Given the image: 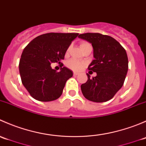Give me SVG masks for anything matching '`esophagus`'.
Instances as JSON below:
<instances>
[{
    "instance_id": "obj_1",
    "label": "esophagus",
    "mask_w": 146,
    "mask_h": 146,
    "mask_svg": "<svg viewBox=\"0 0 146 146\" xmlns=\"http://www.w3.org/2000/svg\"><path fill=\"white\" fill-rule=\"evenodd\" d=\"M78 74H79V73H78V72H73V76H78Z\"/></svg>"
}]
</instances>
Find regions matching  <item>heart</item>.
Masks as SVG:
<instances>
[{
    "label": "heart",
    "mask_w": 146,
    "mask_h": 146,
    "mask_svg": "<svg viewBox=\"0 0 146 146\" xmlns=\"http://www.w3.org/2000/svg\"><path fill=\"white\" fill-rule=\"evenodd\" d=\"M88 45H90V44L88 42H82L81 44H80V47H81V48L82 49L83 48H85V46H87ZM70 48H71V46H69L68 48L67 51H66V54H68L69 51H70ZM85 64L84 62H80V61H77V60L76 59H71L70 60V61H68L67 63V66L68 67L70 68V69H72V70H82V68H83V66H85Z\"/></svg>",
    "instance_id": "heart-1"
}]
</instances>
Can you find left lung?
Segmentation results:
<instances>
[{"mask_svg":"<svg viewBox=\"0 0 146 146\" xmlns=\"http://www.w3.org/2000/svg\"><path fill=\"white\" fill-rule=\"evenodd\" d=\"M92 44L94 60L88 66L90 72L97 76L90 78L80 88L88 100L104 102L111 100L121 88L127 74L129 61L126 50L116 39L100 33H85L78 36Z\"/></svg>","mask_w":146,"mask_h":146,"instance_id":"8db88e82","label":"left lung"}]
</instances>
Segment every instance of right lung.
Masks as SVG:
<instances>
[{
	"mask_svg": "<svg viewBox=\"0 0 146 146\" xmlns=\"http://www.w3.org/2000/svg\"><path fill=\"white\" fill-rule=\"evenodd\" d=\"M78 33H47L35 38L22 53L19 70L22 82L36 100H55L62 95L66 82L73 72L61 67L59 72L51 64L64 59L65 54ZM63 66V64H61Z\"/></svg>",
	"mask_w": 146,
	"mask_h": 146,
	"instance_id": "1",
	"label": "right lung"
}]
</instances>
